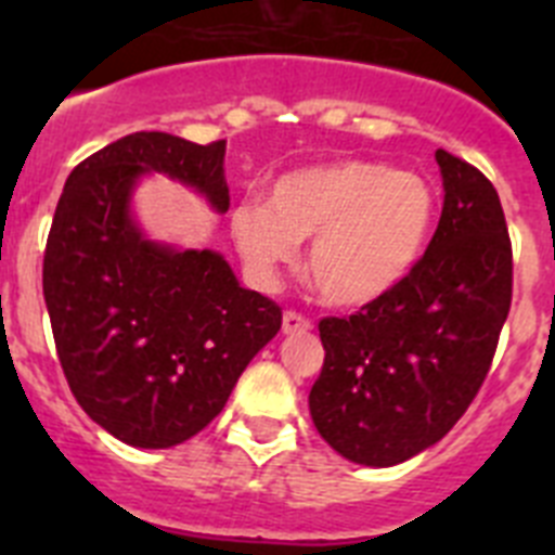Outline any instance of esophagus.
I'll return each instance as SVG.
<instances>
[{"label":"esophagus","instance_id":"obj_1","mask_svg":"<svg viewBox=\"0 0 555 555\" xmlns=\"http://www.w3.org/2000/svg\"><path fill=\"white\" fill-rule=\"evenodd\" d=\"M311 327H313L311 320H306L302 313L297 311L283 313V333H286V336H294V333H308Z\"/></svg>","mask_w":555,"mask_h":555}]
</instances>
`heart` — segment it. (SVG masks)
I'll use <instances>...</instances> for the list:
<instances>
[{"mask_svg":"<svg viewBox=\"0 0 555 555\" xmlns=\"http://www.w3.org/2000/svg\"><path fill=\"white\" fill-rule=\"evenodd\" d=\"M436 197L414 171L336 160L281 175L269 203L242 199L230 235L258 278L292 263L311 238L308 274L336 306H370L411 274L434 228Z\"/></svg>","mask_w":555,"mask_h":555,"instance_id":"b5f03b06","label":"heart"}]
</instances>
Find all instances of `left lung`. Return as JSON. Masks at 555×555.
I'll use <instances>...</instances> for the list:
<instances>
[{"label":"left lung","instance_id":"8db88e82","mask_svg":"<svg viewBox=\"0 0 555 555\" xmlns=\"http://www.w3.org/2000/svg\"><path fill=\"white\" fill-rule=\"evenodd\" d=\"M444 205L395 292L320 322L308 395L320 436L352 464L395 467L436 444L478 395L512 308V242L494 185L436 150Z\"/></svg>","mask_w":555,"mask_h":555}]
</instances>
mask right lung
Segmentation results:
<instances>
[{"label": "right lung", "mask_w": 555, "mask_h": 555, "mask_svg": "<svg viewBox=\"0 0 555 555\" xmlns=\"http://www.w3.org/2000/svg\"><path fill=\"white\" fill-rule=\"evenodd\" d=\"M224 146L132 132L82 160L55 208L43 300L63 375L82 411L132 448L199 434L281 331V308L238 286L217 249L152 242L132 217V191L152 171L224 214Z\"/></svg>", "instance_id": "obj_1"}]
</instances>
